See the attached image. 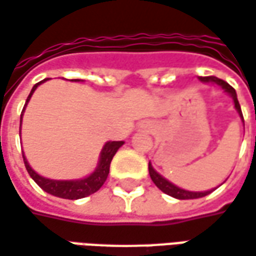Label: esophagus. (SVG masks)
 Masks as SVG:
<instances>
[{
	"mask_svg": "<svg viewBox=\"0 0 256 256\" xmlns=\"http://www.w3.org/2000/svg\"><path fill=\"white\" fill-rule=\"evenodd\" d=\"M140 128H142L144 132H148V133H151L154 130V124L151 122H144L140 124Z\"/></svg>",
	"mask_w": 256,
	"mask_h": 256,
	"instance_id": "34e87169",
	"label": "esophagus"
}]
</instances>
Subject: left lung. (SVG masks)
<instances>
[{
	"label": "left lung",
	"instance_id": "8db88e82",
	"mask_svg": "<svg viewBox=\"0 0 256 256\" xmlns=\"http://www.w3.org/2000/svg\"><path fill=\"white\" fill-rule=\"evenodd\" d=\"M200 80L202 82V83H212V84H216L222 87L223 90L228 92L230 97L233 98V102H234V108L238 112V115H240L241 120L244 123V118H242V112H241L240 108V104H238V100H237V94H236V90H234L232 86L226 83L224 80H222V78H218L215 76H206V78H202V76H200ZM148 172H150V176L152 178V182L155 183V186L158 187L159 190L164 191L165 194L168 196H173V198H178V200H194V198H202V196H208L210 194L212 191L215 190H208V191H188V190H184V188H180L178 187L176 184L170 183L168 178H165L162 174H159L158 172L155 170L151 165V162L148 164Z\"/></svg>",
	"mask_w": 256,
	"mask_h": 256
}]
</instances>
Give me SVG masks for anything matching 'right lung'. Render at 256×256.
<instances>
[{"instance_id": "1", "label": "right lung", "mask_w": 256, "mask_h": 256, "mask_svg": "<svg viewBox=\"0 0 256 256\" xmlns=\"http://www.w3.org/2000/svg\"><path fill=\"white\" fill-rule=\"evenodd\" d=\"M47 80V78H46ZM46 80H42L40 83L33 86V88L28 94V100H26V104L23 106L22 115H20V128H19V134H20V130H22V118L23 112L28 106L30 98L33 96V92L36 91V88L44 83ZM72 82H83L80 78H74ZM124 142L123 141H106L104 144L102 150H101V154H100V159H98V165L96 168V170L90 173L88 176H86L83 178H76V180H54V178H47L44 176L38 174L37 172L28 165V159L23 154V162H24V166L28 169L30 178L34 180L36 183L40 186L42 190L51 194V196H60V198H65V200H78V198H84V196H88L91 194H94L96 191H98L102 184L105 183V180L110 174V162H112V158L115 156V154L118 152V150L123 146Z\"/></svg>"}]
</instances>
